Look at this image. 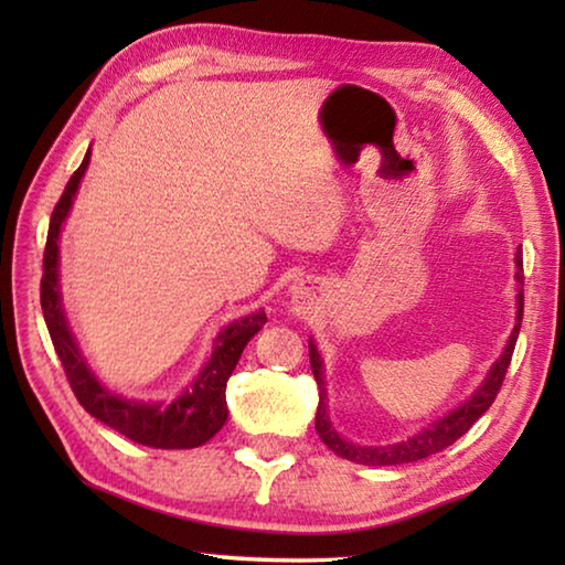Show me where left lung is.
<instances>
[{"label": "left lung", "instance_id": "8db88e82", "mask_svg": "<svg viewBox=\"0 0 565 565\" xmlns=\"http://www.w3.org/2000/svg\"><path fill=\"white\" fill-rule=\"evenodd\" d=\"M515 266H519V271H515V281L523 286V256L515 254ZM521 319H523V289H519V323H515V329L511 331V339H509V347H505L503 356L493 363L489 379L483 381V386L476 391V394L466 401L463 406H458L451 414L444 416L441 420H436L424 431L416 434L414 438H408V441H401L394 446H381V448H371V446H356V444H349L339 438V434L333 431L331 424H329V416H327V404H323V398H327V388H323V376H321V359H319V351L313 343L309 341V359H311V371H313V379H317L319 391H321V398H319V408H317V434L323 444H327L333 454L347 458V461L353 463H363V466H398V463H414L420 461V458H428L438 451H444L446 446H451L454 441H458L468 428H471L478 418H481L489 406L499 396V391L503 386V379H505V371H509V363L513 356V349H515V339H519V331H521Z\"/></svg>", "mask_w": 565, "mask_h": 565}]
</instances>
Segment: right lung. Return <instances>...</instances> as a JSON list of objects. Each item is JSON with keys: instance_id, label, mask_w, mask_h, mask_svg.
Here are the masks:
<instances>
[{"instance_id": "1", "label": "right lung", "mask_w": 565, "mask_h": 565, "mask_svg": "<svg viewBox=\"0 0 565 565\" xmlns=\"http://www.w3.org/2000/svg\"><path fill=\"white\" fill-rule=\"evenodd\" d=\"M87 164L89 151L79 169L66 181L60 202H56L50 218V232H46L40 299L54 351L62 361L66 381H70L76 401L94 418H99L102 424H107L114 431H119L121 436H127L134 444L141 446L196 448L206 444L226 424V381L236 369V361L242 356L248 339L262 331L266 323V313L256 311L252 317L234 321L232 327H226L218 333L212 359H209L204 371L194 381V386L171 401V404H145V401L121 398L104 388L87 369L79 349H76L72 331L64 321L60 284H56V276H60L56 274V262H60V246H56V242H60V228L66 212H70L76 186H79Z\"/></svg>"}]
</instances>
